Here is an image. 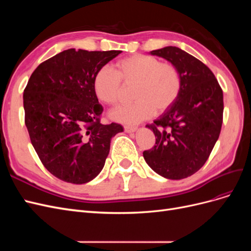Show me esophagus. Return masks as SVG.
Here are the masks:
<instances>
[{
  "mask_svg": "<svg viewBox=\"0 0 251 251\" xmlns=\"http://www.w3.org/2000/svg\"><path fill=\"white\" fill-rule=\"evenodd\" d=\"M125 130L127 133H134V132H136V131L138 130V127L137 126H125Z\"/></svg>",
  "mask_w": 251,
  "mask_h": 251,
  "instance_id": "34e87169",
  "label": "esophagus"
}]
</instances>
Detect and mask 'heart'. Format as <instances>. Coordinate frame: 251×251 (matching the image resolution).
<instances>
[{
	"instance_id": "b5f03b06",
	"label": "heart",
	"mask_w": 251,
	"mask_h": 251,
	"mask_svg": "<svg viewBox=\"0 0 251 251\" xmlns=\"http://www.w3.org/2000/svg\"><path fill=\"white\" fill-rule=\"evenodd\" d=\"M121 81L134 85L135 101L111 111L110 117L118 123L135 125L161 113L176 100L181 90V76L176 66L161 63L157 57L135 54L118 60L114 71L103 67L97 71L93 89L98 100L105 104L118 102Z\"/></svg>"
}]
</instances>
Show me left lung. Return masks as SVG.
Returning a JSON list of instances; mask_svg holds the SVG:
<instances>
[{
	"label": "left lung",
	"mask_w": 251,
	"mask_h": 251,
	"mask_svg": "<svg viewBox=\"0 0 251 251\" xmlns=\"http://www.w3.org/2000/svg\"><path fill=\"white\" fill-rule=\"evenodd\" d=\"M176 66L181 76L178 97L162 115L147 126L156 146L143 151L150 168L160 176L184 179L198 172L219 138L223 121V92L207 66L178 47L153 50Z\"/></svg>",
	"instance_id": "obj_1"
}]
</instances>
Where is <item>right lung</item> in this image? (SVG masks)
I'll return each mask as SVG.
<instances>
[{
    "label": "right lung",
    "mask_w": 251,
    "mask_h": 251,
    "mask_svg": "<svg viewBox=\"0 0 251 251\" xmlns=\"http://www.w3.org/2000/svg\"><path fill=\"white\" fill-rule=\"evenodd\" d=\"M120 50L68 49L36 68L24 91L25 125L32 146L53 176L83 184L104 166L118 124L101 125L94 93L97 71Z\"/></svg>",
    "instance_id": "1"
}]
</instances>
